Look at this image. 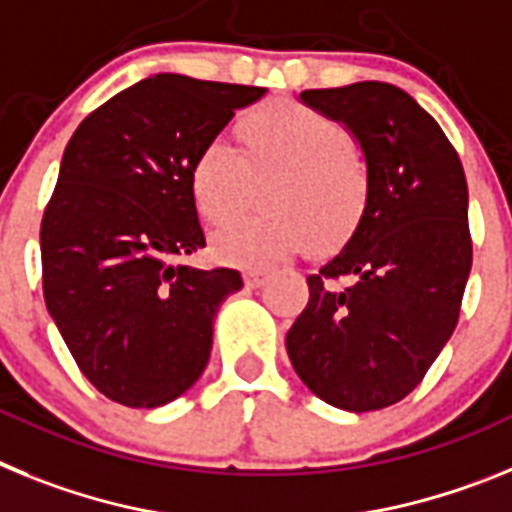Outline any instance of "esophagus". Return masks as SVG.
<instances>
[{
    "label": "esophagus",
    "mask_w": 512,
    "mask_h": 512,
    "mask_svg": "<svg viewBox=\"0 0 512 512\" xmlns=\"http://www.w3.org/2000/svg\"><path fill=\"white\" fill-rule=\"evenodd\" d=\"M265 281H268V270H260V268L244 270V286L247 288H260Z\"/></svg>",
    "instance_id": "esophagus-1"
}]
</instances>
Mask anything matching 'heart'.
<instances>
[{
	"instance_id": "heart-1",
	"label": "heart",
	"mask_w": 512,
	"mask_h": 512,
	"mask_svg": "<svg viewBox=\"0 0 512 512\" xmlns=\"http://www.w3.org/2000/svg\"><path fill=\"white\" fill-rule=\"evenodd\" d=\"M242 154L213 136L190 162L195 211L211 226L237 221L268 182V213L213 237V255L234 265H260L311 247L327 250L361 224L371 177L350 131L337 118L296 100L250 110L237 126Z\"/></svg>"
}]
</instances>
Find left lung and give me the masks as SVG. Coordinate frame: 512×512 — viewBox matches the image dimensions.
<instances>
[{
  "label": "left lung",
  "mask_w": 512,
  "mask_h": 512,
  "mask_svg": "<svg viewBox=\"0 0 512 512\" xmlns=\"http://www.w3.org/2000/svg\"><path fill=\"white\" fill-rule=\"evenodd\" d=\"M301 100L358 139L371 193L342 252L306 278L288 358L332 407L384 410L420 384L459 322L471 270L464 167L433 115L394 84L306 90Z\"/></svg>",
  "instance_id": "1"
}]
</instances>
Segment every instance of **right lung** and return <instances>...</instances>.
<instances>
[{"mask_svg": "<svg viewBox=\"0 0 512 512\" xmlns=\"http://www.w3.org/2000/svg\"><path fill=\"white\" fill-rule=\"evenodd\" d=\"M262 95L157 74L92 110L66 144L41 221L43 299L79 371L113 402L162 407L206 368L213 317L242 275L182 265L206 247L188 170Z\"/></svg>", "mask_w": 512, "mask_h": 512, "instance_id": "1", "label": "right lung"}]
</instances>
